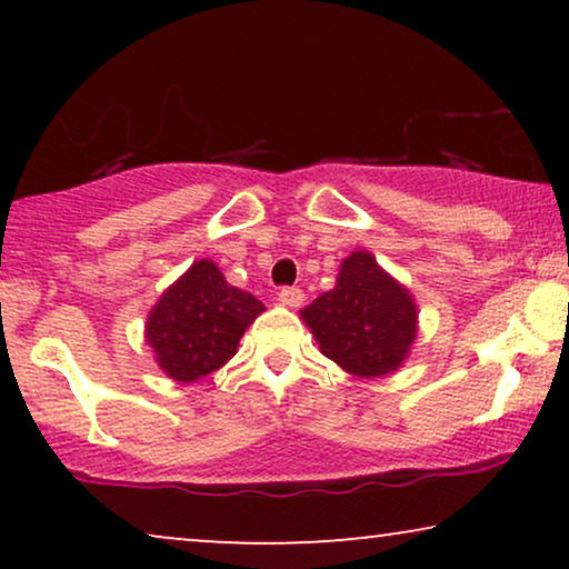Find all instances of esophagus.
Returning a JSON list of instances; mask_svg holds the SVG:
<instances>
[{"mask_svg":"<svg viewBox=\"0 0 569 569\" xmlns=\"http://www.w3.org/2000/svg\"><path fill=\"white\" fill-rule=\"evenodd\" d=\"M302 300H306V295H302L300 287H282L279 290V302L287 308H300Z\"/></svg>","mask_w":569,"mask_h":569,"instance_id":"34e87169","label":"esophagus"}]
</instances>
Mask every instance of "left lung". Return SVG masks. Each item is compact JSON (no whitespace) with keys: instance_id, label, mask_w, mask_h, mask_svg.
I'll use <instances>...</instances> for the list:
<instances>
[{"instance_id":"1","label":"left lung","mask_w":569,"mask_h":569,"mask_svg":"<svg viewBox=\"0 0 569 569\" xmlns=\"http://www.w3.org/2000/svg\"><path fill=\"white\" fill-rule=\"evenodd\" d=\"M300 316L321 352L357 378L399 370L417 337L415 298L368 251L349 253L337 287L318 295Z\"/></svg>"}]
</instances>
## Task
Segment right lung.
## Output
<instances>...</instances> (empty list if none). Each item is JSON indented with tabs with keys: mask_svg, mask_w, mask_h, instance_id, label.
I'll use <instances>...</instances> for the list:
<instances>
[{
	"mask_svg": "<svg viewBox=\"0 0 569 569\" xmlns=\"http://www.w3.org/2000/svg\"><path fill=\"white\" fill-rule=\"evenodd\" d=\"M261 313V300L228 284L214 261L201 259L160 295L144 337L168 378L193 383L238 352L240 337Z\"/></svg>",
	"mask_w": 569,
	"mask_h": 569,
	"instance_id": "obj_1",
	"label": "right lung"
}]
</instances>
